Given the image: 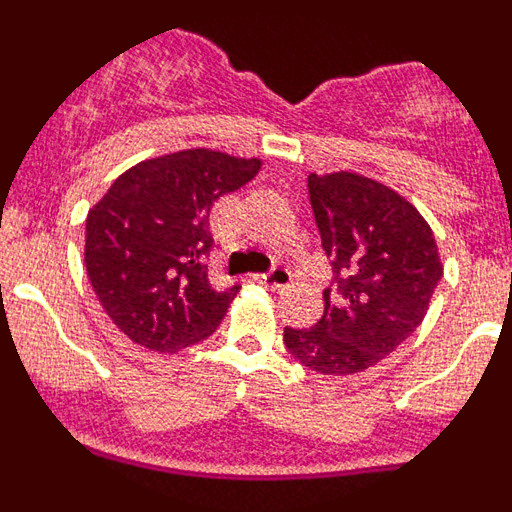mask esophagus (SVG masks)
Returning <instances> with one entry per match:
<instances>
[{"label":"esophagus","instance_id":"esophagus-1","mask_svg":"<svg viewBox=\"0 0 512 512\" xmlns=\"http://www.w3.org/2000/svg\"><path fill=\"white\" fill-rule=\"evenodd\" d=\"M259 279L264 287L274 289V292H279V289H287L289 284H292V271L284 269V266H274V269L269 271V274H259Z\"/></svg>","mask_w":512,"mask_h":512}]
</instances>
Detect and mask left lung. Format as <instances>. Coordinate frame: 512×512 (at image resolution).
Instances as JSON below:
<instances>
[{"instance_id":"8db88e82","label":"left lung","mask_w":512,"mask_h":512,"mask_svg":"<svg viewBox=\"0 0 512 512\" xmlns=\"http://www.w3.org/2000/svg\"><path fill=\"white\" fill-rule=\"evenodd\" d=\"M307 189L336 295H323L315 328H284V346L312 372L359 374L423 323L443 274L441 253L418 207L377 179L312 171Z\"/></svg>"}]
</instances>
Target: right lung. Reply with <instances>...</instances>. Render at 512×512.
<instances>
[{
  "label": "right lung",
  "mask_w": 512,
  "mask_h": 512,
  "mask_svg": "<svg viewBox=\"0 0 512 512\" xmlns=\"http://www.w3.org/2000/svg\"><path fill=\"white\" fill-rule=\"evenodd\" d=\"M261 158L182 148L130 166L87 215L84 264L102 310L133 343L176 354L220 325L238 287L215 289L210 207L259 174Z\"/></svg>",
  "instance_id": "1"
}]
</instances>
